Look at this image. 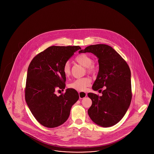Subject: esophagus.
Listing matches in <instances>:
<instances>
[{
  "label": "esophagus",
  "instance_id": "34e87169",
  "mask_svg": "<svg viewBox=\"0 0 154 154\" xmlns=\"http://www.w3.org/2000/svg\"><path fill=\"white\" fill-rule=\"evenodd\" d=\"M79 97L80 99H83L87 96V93L84 92H79Z\"/></svg>",
  "mask_w": 154,
  "mask_h": 154
}]
</instances>
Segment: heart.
<instances>
[{
	"instance_id": "1",
	"label": "heart",
	"mask_w": 154,
	"mask_h": 154,
	"mask_svg": "<svg viewBox=\"0 0 154 154\" xmlns=\"http://www.w3.org/2000/svg\"><path fill=\"white\" fill-rule=\"evenodd\" d=\"M75 61L80 65L87 68L89 73H94L96 71V67L92 63V58L85 54H82L78 55L75 58ZM63 73L66 76H69L70 74V65L69 62H66L63 67ZM91 80L89 77H85L76 79L69 84V88L73 89L79 92H83L86 90L87 88L91 84Z\"/></svg>"
}]
</instances>
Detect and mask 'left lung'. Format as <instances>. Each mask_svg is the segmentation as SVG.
Listing matches in <instances>:
<instances>
[{
    "instance_id": "left-lung-1",
    "label": "left lung",
    "mask_w": 154,
    "mask_h": 154,
    "mask_svg": "<svg viewBox=\"0 0 154 154\" xmlns=\"http://www.w3.org/2000/svg\"><path fill=\"white\" fill-rule=\"evenodd\" d=\"M91 52L98 59L99 72L92 89H106L98 96L88 94L92 104L88 113L96 125L107 128L117 124L124 117L132 100L131 73L121 55L106 44L91 45L79 53ZM101 90V89H100Z\"/></svg>"
}]
</instances>
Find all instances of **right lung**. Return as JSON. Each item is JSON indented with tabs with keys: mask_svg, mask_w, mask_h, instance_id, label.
<instances>
[{
	"mask_svg": "<svg viewBox=\"0 0 154 154\" xmlns=\"http://www.w3.org/2000/svg\"><path fill=\"white\" fill-rule=\"evenodd\" d=\"M80 46H51L32 59L28 69L25 100L37 121L47 128L65 123L70 110L79 99L72 88L57 96L55 91L65 88L63 67Z\"/></svg>",
	"mask_w": 154,
	"mask_h": 154,
	"instance_id": "obj_1",
	"label": "right lung"
}]
</instances>
